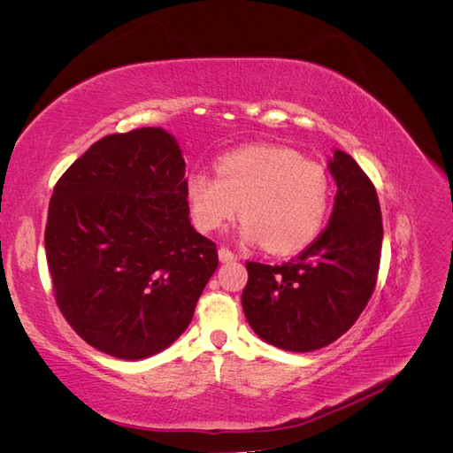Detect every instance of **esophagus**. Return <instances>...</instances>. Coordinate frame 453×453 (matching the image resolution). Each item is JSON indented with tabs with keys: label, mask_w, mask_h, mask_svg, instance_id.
I'll return each mask as SVG.
<instances>
[{
	"label": "esophagus",
	"mask_w": 453,
	"mask_h": 453,
	"mask_svg": "<svg viewBox=\"0 0 453 453\" xmlns=\"http://www.w3.org/2000/svg\"><path fill=\"white\" fill-rule=\"evenodd\" d=\"M219 260H221V263H232V260H236V255L228 248H221L219 250Z\"/></svg>",
	"instance_id": "34e87169"
}]
</instances>
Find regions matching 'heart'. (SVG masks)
Listing matches in <instances>:
<instances>
[{"instance_id":"b5f03b06","label":"heart","mask_w":453,"mask_h":453,"mask_svg":"<svg viewBox=\"0 0 453 453\" xmlns=\"http://www.w3.org/2000/svg\"><path fill=\"white\" fill-rule=\"evenodd\" d=\"M215 172H193L185 180L198 230L221 228L240 203L243 240L263 242L270 253L300 251L319 234L331 198L321 164L281 145H245L219 157Z\"/></svg>"}]
</instances>
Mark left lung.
Here are the masks:
<instances>
[{
  "label": "left lung",
  "instance_id": "obj_1",
  "mask_svg": "<svg viewBox=\"0 0 453 453\" xmlns=\"http://www.w3.org/2000/svg\"><path fill=\"white\" fill-rule=\"evenodd\" d=\"M328 170L336 196L321 234L289 263H245V318L260 338L287 351L333 344L357 321L376 287L383 226L374 183L344 150H334Z\"/></svg>",
  "mask_w": 453,
  "mask_h": 453
}]
</instances>
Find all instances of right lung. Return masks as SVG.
Wrapping results in <instances>:
<instances>
[{
	"label": "right lung",
	"instance_id": "1",
	"mask_svg": "<svg viewBox=\"0 0 453 453\" xmlns=\"http://www.w3.org/2000/svg\"><path fill=\"white\" fill-rule=\"evenodd\" d=\"M45 251L65 321L128 361L181 336L219 265L215 243L190 225L185 160L162 128L105 135L64 172Z\"/></svg>",
	"mask_w": 453,
	"mask_h": 453
}]
</instances>
